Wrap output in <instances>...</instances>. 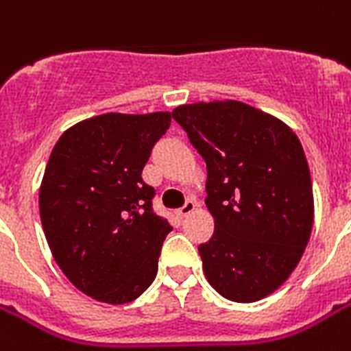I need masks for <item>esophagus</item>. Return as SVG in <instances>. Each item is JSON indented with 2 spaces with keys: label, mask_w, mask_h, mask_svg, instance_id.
Listing matches in <instances>:
<instances>
[{
  "label": "esophagus",
  "mask_w": 351,
  "mask_h": 351,
  "mask_svg": "<svg viewBox=\"0 0 351 351\" xmlns=\"http://www.w3.org/2000/svg\"><path fill=\"white\" fill-rule=\"evenodd\" d=\"M195 209H197V204H195V200H187V202L184 204V206H182V208L178 209L176 213H178V217H180V219H184V217H187V215H191Z\"/></svg>",
  "instance_id": "1"
}]
</instances>
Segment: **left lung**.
Here are the masks:
<instances>
[{
  "mask_svg": "<svg viewBox=\"0 0 351 351\" xmlns=\"http://www.w3.org/2000/svg\"><path fill=\"white\" fill-rule=\"evenodd\" d=\"M175 118L208 167L213 237L198 245L208 282L256 302L293 273L313 228V187L293 129L244 101L178 106Z\"/></svg>",
  "mask_w": 351,
  "mask_h": 351,
  "instance_id": "8db88e82",
  "label": "left lung"
}]
</instances>
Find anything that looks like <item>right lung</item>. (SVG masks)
<instances>
[{
	"instance_id": "obj_1",
	"label": "right lung",
	"mask_w": 351,
	"mask_h": 351,
	"mask_svg": "<svg viewBox=\"0 0 351 351\" xmlns=\"http://www.w3.org/2000/svg\"><path fill=\"white\" fill-rule=\"evenodd\" d=\"M171 112H106L63 132L40 186V217L54 261L95 300L125 304L156 277L171 226L142 180Z\"/></svg>"
}]
</instances>
